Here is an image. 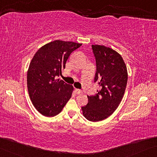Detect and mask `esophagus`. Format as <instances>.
<instances>
[{"mask_svg": "<svg viewBox=\"0 0 157 157\" xmlns=\"http://www.w3.org/2000/svg\"><path fill=\"white\" fill-rule=\"evenodd\" d=\"M75 93H76V94H80L81 93V90H80V89H77V88H76L75 89Z\"/></svg>", "mask_w": 157, "mask_h": 157, "instance_id": "esophagus-1", "label": "esophagus"}]
</instances>
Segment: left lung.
<instances>
[{"label": "left lung", "instance_id": "left-lung-1", "mask_svg": "<svg viewBox=\"0 0 157 157\" xmlns=\"http://www.w3.org/2000/svg\"><path fill=\"white\" fill-rule=\"evenodd\" d=\"M92 49L96 61L94 81L100 90L95 95L88 96V102L81 109L86 119L96 122L107 119L119 107L126 88L128 72L117 51L100 45H92Z\"/></svg>", "mask_w": 157, "mask_h": 157}]
</instances>
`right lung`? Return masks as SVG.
Returning a JSON list of instances; mask_svg holds the SVG:
<instances>
[{"mask_svg": "<svg viewBox=\"0 0 157 157\" xmlns=\"http://www.w3.org/2000/svg\"><path fill=\"white\" fill-rule=\"evenodd\" d=\"M82 44L56 40L36 52L27 71V88L33 106L42 115L55 117L71 97L73 86L56 79L62 74L69 55Z\"/></svg>", "mask_w": 157, "mask_h": 157, "instance_id": "obj_1", "label": "right lung"}]
</instances>
